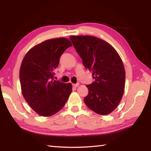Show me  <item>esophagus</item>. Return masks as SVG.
Returning a JSON list of instances; mask_svg holds the SVG:
<instances>
[{
	"label": "esophagus",
	"instance_id": "34e87169",
	"mask_svg": "<svg viewBox=\"0 0 151 151\" xmlns=\"http://www.w3.org/2000/svg\"><path fill=\"white\" fill-rule=\"evenodd\" d=\"M78 86H79L78 83H77V84H73V87H75V88H77Z\"/></svg>",
	"mask_w": 151,
	"mask_h": 151
}]
</instances>
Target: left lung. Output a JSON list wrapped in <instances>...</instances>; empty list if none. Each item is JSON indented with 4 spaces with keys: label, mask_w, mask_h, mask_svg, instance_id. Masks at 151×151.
Listing matches in <instances>:
<instances>
[{
    "label": "left lung",
    "mask_w": 151,
    "mask_h": 151,
    "mask_svg": "<svg viewBox=\"0 0 151 151\" xmlns=\"http://www.w3.org/2000/svg\"><path fill=\"white\" fill-rule=\"evenodd\" d=\"M85 68L92 71V84L86 85V105L99 115H108L117 107L123 97L125 70L121 57L106 41L90 36H71Z\"/></svg>",
    "instance_id": "left-lung-1"
}]
</instances>
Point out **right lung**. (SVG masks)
Segmentation results:
<instances>
[{
    "label": "right lung",
    "mask_w": 151,
    "mask_h": 151,
    "mask_svg": "<svg viewBox=\"0 0 151 151\" xmlns=\"http://www.w3.org/2000/svg\"><path fill=\"white\" fill-rule=\"evenodd\" d=\"M71 46L65 37L46 40L32 48L22 60L19 71L22 93L41 116H51L60 111L72 91L70 83L53 78L60 56Z\"/></svg>",
    "instance_id": "right-lung-1"
}]
</instances>
